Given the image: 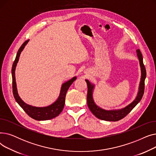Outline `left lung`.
<instances>
[{"mask_svg":"<svg viewBox=\"0 0 156 156\" xmlns=\"http://www.w3.org/2000/svg\"><path fill=\"white\" fill-rule=\"evenodd\" d=\"M136 55L140 63L141 69V78L140 84L138 87V91L135 100L129 104L126 107L119 109L105 110L99 106H98L94 102L93 98V92L95 88V85L90 82L88 80H85L88 87L87 92V105L89 109L92 112L94 115L101 120L108 121H117L125 118L129 112L140 102L144 93L145 80L146 78V70L143 62V57L139 49L136 50Z\"/></svg>","mask_w":156,"mask_h":156,"instance_id":"obj_1","label":"left lung"}]
</instances>
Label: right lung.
Segmentation results:
<instances>
[{
	"label": "right lung",
	"instance_id": "right-lung-1",
	"mask_svg": "<svg viewBox=\"0 0 156 156\" xmlns=\"http://www.w3.org/2000/svg\"><path fill=\"white\" fill-rule=\"evenodd\" d=\"M28 42L29 40L25 41L20 47L12 64V78L13 95L16 101L18 102V104L21 106V108H22V109L31 118L37 121H45L57 117V116H59L60 113L62 112L65 104L66 94L68 88L73 83V81L76 80V76L73 77L71 80L62 83L58 98H57V99L54 102H53L51 105L45 106V107H36V106H33L24 102L21 99L18 92L17 85H16V82L15 70L20 59V54Z\"/></svg>",
	"mask_w": 156,
	"mask_h": 156
}]
</instances>
